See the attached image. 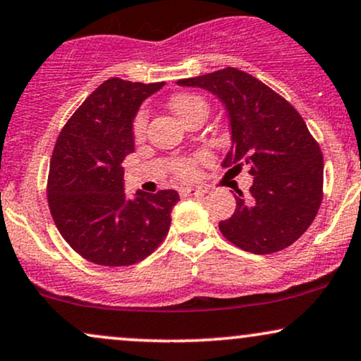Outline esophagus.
Masks as SVG:
<instances>
[{"label": "esophagus", "instance_id": "34e87169", "mask_svg": "<svg viewBox=\"0 0 361 361\" xmlns=\"http://www.w3.org/2000/svg\"><path fill=\"white\" fill-rule=\"evenodd\" d=\"M205 193V190L192 188V186H190V188H181V195H183V197H202V195Z\"/></svg>", "mask_w": 361, "mask_h": 361}]
</instances>
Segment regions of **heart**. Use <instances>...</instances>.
<instances>
[{"label":"heart","mask_w":361,"mask_h":361,"mask_svg":"<svg viewBox=\"0 0 361 361\" xmlns=\"http://www.w3.org/2000/svg\"><path fill=\"white\" fill-rule=\"evenodd\" d=\"M169 107H171V111L175 112L176 117L181 121V123H185L186 119H190V117L195 114L207 116V102L203 101L200 95H195V94L173 95V97L169 99ZM146 124H147V111L141 109L137 112V116L134 117V124H133L134 134H136V136H142V134H145ZM176 171L181 180H192L195 176V168L192 161H181L178 164Z\"/></svg>","instance_id":"1"}]
</instances>
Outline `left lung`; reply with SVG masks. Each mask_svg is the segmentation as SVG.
Returning a JSON list of instances; mask_svg holds the SVG:
<instances>
[{"label": "left lung", "instance_id": "1", "mask_svg": "<svg viewBox=\"0 0 361 361\" xmlns=\"http://www.w3.org/2000/svg\"><path fill=\"white\" fill-rule=\"evenodd\" d=\"M220 99L230 121V146L222 166L249 168V197L238 190L237 207L220 232L238 249L272 254L296 242L318 214L323 198V154L290 104L249 73L227 67L178 80Z\"/></svg>", "mask_w": 361, "mask_h": 361}]
</instances>
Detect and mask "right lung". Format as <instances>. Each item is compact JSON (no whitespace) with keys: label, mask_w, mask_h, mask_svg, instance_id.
Masks as SVG:
<instances>
[{"label":"right lung","mask_w":361,"mask_h":361,"mask_svg":"<svg viewBox=\"0 0 361 361\" xmlns=\"http://www.w3.org/2000/svg\"><path fill=\"white\" fill-rule=\"evenodd\" d=\"M164 82L109 79L73 112L55 142L49 205L60 235L77 254L106 267L131 266L166 237L175 190L124 193L123 161L134 153L133 123Z\"/></svg>","instance_id":"1"}]
</instances>
